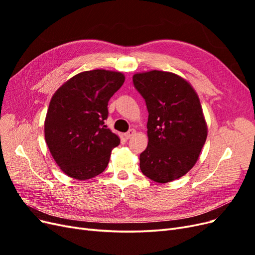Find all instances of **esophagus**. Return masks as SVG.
I'll return each instance as SVG.
<instances>
[{
  "label": "esophagus",
  "instance_id": "esophagus-1",
  "mask_svg": "<svg viewBox=\"0 0 255 255\" xmlns=\"http://www.w3.org/2000/svg\"><path fill=\"white\" fill-rule=\"evenodd\" d=\"M135 134H136V130H135L134 128H130V129L128 130V132H127V133L125 134L126 139H129V138H132Z\"/></svg>",
  "mask_w": 255,
  "mask_h": 255
}]
</instances>
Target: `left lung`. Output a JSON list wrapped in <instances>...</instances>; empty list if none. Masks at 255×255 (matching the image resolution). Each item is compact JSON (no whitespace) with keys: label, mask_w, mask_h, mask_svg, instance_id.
<instances>
[{"label":"left lung","mask_w":255,"mask_h":255,"mask_svg":"<svg viewBox=\"0 0 255 255\" xmlns=\"http://www.w3.org/2000/svg\"><path fill=\"white\" fill-rule=\"evenodd\" d=\"M149 118L148 146L140 170L156 183L172 182L195 166L207 137V125L196 90L172 72L151 70L133 75Z\"/></svg>","instance_id":"1"}]
</instances>
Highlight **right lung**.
<instances>
[{"mask_svg": "<svg viewBox=\"0 0 255 255\" xmlns=\"http://www.w3.org/2000/svg\"><path fill=\"white\" fill-rule=\"evenodd\" d=\"M121 72L84 71L53 95L44 120L51 155L65 174L83 181L102 173L120 138L104 125L110 99L125 83Z\"/></svg>", "mask_w": 255, "mask_h": 255, "instance_id": "obj_1", "label": "right lung"}]
</instances>
